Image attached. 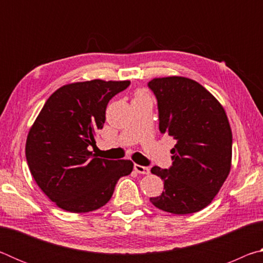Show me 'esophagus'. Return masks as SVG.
<instances>
[{
  "instance_id": "1",
  "label": "esophagus",
  "mask_w": 263,
  "mask_h": 263,
  "mask_svg": "<svg viewBox=\"0 0 263 263\" xmlns=\"http://www.w3.org/2000/svg\"><path fill=\"white\" fill-rule=\"evenodd\" d=\"M135 171L137 173H139V174H145V175L149 174V168L145 166H140V164H135Z\"/></svg>"
}]
</instances>
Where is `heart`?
Returning a JSON list of instances; mask_svg holds the SVG:
<instances>
[{
    "mask_svg": "<svg viewBox=\"0 0 263 263\" xmlns=\"http://www.w3.org/2000/svg\"><path fill=\"white\" fill-rule=\"evenodd\" d=\"M148 97V95L146 94L145 91H142V90H138L137 92H136V95H135V100H140V99H147Z\"/></svg>",
    "mask_w": 263,
    "mask_h": 263,
    "instance_id": "b5f03b06",
    "label": "heart"
}]
</instances>
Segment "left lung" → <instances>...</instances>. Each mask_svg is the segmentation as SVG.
Returning <instances> with one entry per match:
<instances>
[{
    "label": "left lung",
    "mask_w": 263,
    "mask_h": 263,
    "mask_svg": "<svg viewBox=\"0 0 263 263\" xmlns=\"http://www.w3.org/2000/svg\"><path fill=\"white\" fill-rule=\"evenodd\" d=\"M148 87L158 100L159 130L176 140L169 169L151 173L163 180V191L149 198L174 215L201 211L228 179L232 162V131L222 105L210 91L183 77L157 78Z\"/></svg>",
    "instance_id": "1"
}]
</instances>
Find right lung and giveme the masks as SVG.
<instances>
[{
    "mask_svg": "<svg viewBox=\"0 0 263 263\" xmlns=\"http://www.w3.org/2000/svg\"><path fill=\"white\" fill-rule=\"evenodd\" d=\"M130 81L74 82L48 97L31 126L25 155L35 183L65 211L97 210L110 201L122 176L131 174L130 160L97 158L96 131L103 127L109 101Z\"/></svg>",
    "mask_w": 263,
    "mask_h": 263,
    "instance_id": "right-lung-1",
    "label": "right lung"
}]
</instances>
